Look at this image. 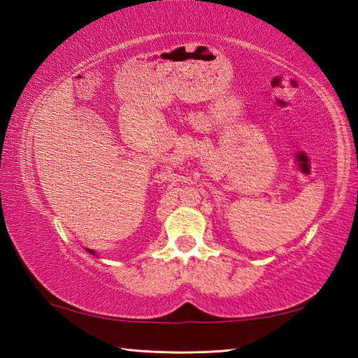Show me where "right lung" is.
<instances>
[{
	"label": "right lung",
	"instance_id": "add662e5",
	"mask_svg": "<svg viewBox=\"0 0 358 358\" xmlns=\"http://www.w3.org/2000/svg\"><path fill=\"white\" fill-rule=\"evenodd\" d=\"M88 252H90V254H94V251H92V250H88Z\"/></svg>",
	"mask_w": 358,
	"mask_h": 358
}]
</instances>
